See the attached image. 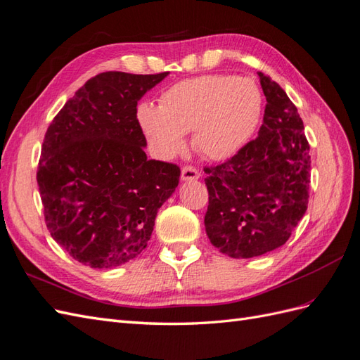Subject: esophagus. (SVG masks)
Instances as JSON below:
<instances>
[{
  "mask_svg": "<svg viewBox=\"0 0 360 360\" xmlns=\"http://www.w3.org/2000/svg\"><path fill=\"white\" fill-rule=\"evenodd\" d=\"M200 179V172L194 168V166H183L181 169V180L183 181H192V180H198Z\"/></svg>",
  "mask_w": 360,
  "mask_h": 360,
  "instance_id": "34e87169",
  "label": "esophagus"
}]
</instances>
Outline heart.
Instances as JSON below:
<instances>
[{
    "instance_id": "b5f03b06",
    "label": "heart",
    "mask_w": 360,
    "mask_h": 360,
    "mask_svg": "<svg viewBox=\"0 0 360 360\" xmlns=\"http://www.w3.org/2000/svg\"><path fill=\"white\" fill-rule=\"evenodd\" d=\"M264 99L250 77L207 75L180 81L165 90L159 107L142 103L137 122L162 159L186 148L194 131L195 150L210 160H227L246 146L259 125Z\"/></svg>"
}]
</instances>
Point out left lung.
Returning <instances> with one entry per match:
<instances>
[{"label":"left lung","instance_id":"obj_1","mask_svg":"<svg viewBox=\"0 0 360 360\" xmlns=\"http://www.w3.org/2000/svg\"><path fill=\"white\" fill-rule=\"evenodd\" d=\"M266 110L258 137L227 162L205 168L210 243L232 258L281 248L309 205L310 145L293 102L258 73Z\"/></svg>","mask_w":360,"mask_h":360}]
</instances>
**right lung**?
<instances>
[{
  "mask_svg": "<svg viewBox=\"0 0 360 360\" xmlns=\"http://www.w3.org/2000/svg\"><path fill=\"white\" fill-rule=\"evenodd\" d=\"M166 76H94L44 137L37 180L47 229L85 266L112 269L140 255L179 186L177 165L148 160L137 122V102Z\"/></svg>",
  "mask_w": 360,
  "mask_h": 360,
  "instance_id": "1",
  "label": "right lung"
}]
</instances>
